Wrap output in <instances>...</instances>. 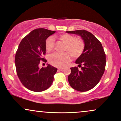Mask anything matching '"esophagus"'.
<instances>
[{
    "label": "esophagus",
    "instance_id": "34e87169",
    "mask_svg": "<svg viewBox=\"0 0 121 121\" xmlns=\"http://www.w3.org/2000/svg\"><path fill=\"white\" fill-rule=\"evenodd\" d=\"M64 68H59L58 69H59V70H60V71H62V70H64Z\"/></svg>",
    "mask_w": 121,
    "mask_h": 121
}]
</instances>
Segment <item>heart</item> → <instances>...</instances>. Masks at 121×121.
<instances>
[{
    "label": "heart",
    "mask_w": 121,
    "mask_h": 121,
    "mask_svg": "<svg viewBox=\"0 0 121 121\" xmlns=\"http://www.w3.org/2000/svg\"><path fill=\"white\" fill-rule=\"evenodd\" d=\"M59 39L65 44L64 51H66L74 57L81 56L84 49V43L80 39H76L74 36L68 34H62L59 36ZM54 39L51 36L45 41V49L47 52H51L53 49ZM70 57L67 53L55 52L49 55L48 57L49 63L57 67H61L69 62Z\"/></svg>",
    "instance_id": "1"
}]
</instances>
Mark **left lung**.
Instances as JSON below:
<instances>
[{
    "mask_svg": "<svg viewBox=\"0 0 121 121\" xmlns=\"http://www.w3.org/2000/svg\"><path fill=\"white\" fill-rule=\"evenodd\" d=\"M66 33L79 35L85 44L82 53L76 61L81 70H78V67L70 68L71 73L68 77L69 83L77 91H89L99 82L105 72L106 55L103 47L100 41L87 30L66 31Z\"/></svg>",
    "mask_w": 121,
    "mask_h": 121,
    "instance_id": "left-lung-1",
    "label": "left lung"
}]
</instances>
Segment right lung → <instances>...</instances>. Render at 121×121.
I'll return each instance as SVG.
<instances>
[{
	"instance_id": "1",
	"label": "right lung",
	"mask_w": 121,
	"mask_h": 121,
	"mask_svg": "<svg viewBox=\"0 0 121 121\" xmlns=\"http://www.w3.org/2000/svg\"><path fill=\"white\" fill-rule=\"evenodd\" d=\"M56 32L44 28L32 30L22 39L15 55L16 72L21 82L30 91H42L51 86L57 72L56 68L48 64L40 68V61L45 54V41L49 36Z\"/></svg>"
}]
</instances>
